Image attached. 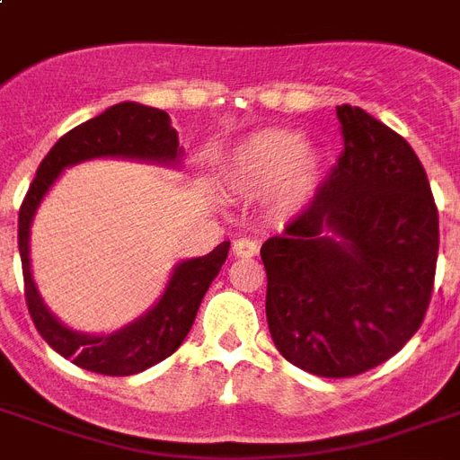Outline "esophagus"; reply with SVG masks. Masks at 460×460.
<instances>
[{"label": "esophagus", "mask_w": 460, "mask_h": 460, "mask_svg": "<svg viewBox=\"0 0 460 460\" xmlns=\"http://www.w3.org/2000/svg\"><path fill=\"white\" fill-rule=\"evenodd\" d=\"M231 251H234L236 258H252V255H258L260 245L252 238H236L234 245H231Z\"/></svg>", "instance_id": "obj_1"}]
</instances>
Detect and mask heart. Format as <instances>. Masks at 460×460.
Listing matches in <instances>:
<instances>
[{"instance_id":"obj_1","label":"heart","mask_w":460,"mask_h":460,"mask_svg":"<svg viewBox=\"0 0 460 460\" xmlns=\"http://www.w3.org/2000/svg\"><path fill=\"white\" fill-rule=\"evenodd\" d=\"M324 159L301 133L270 128L252 133L222 166L224 188L241 198H270L274 217L287 219L305 208L322 181Z\"/></svg>"}]
</instances>
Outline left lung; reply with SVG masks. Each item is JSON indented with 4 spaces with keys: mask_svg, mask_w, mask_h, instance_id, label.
I'll use <instances>...</instances> for the list:
<instances>
[{
    "mask_svg": "<svg viewBox=\"0 0 460 460\" xmlns=\"http://www.w3.org/2000/svg\"><path fill=\"white\" fill-rule=\"evenodd\" d=\"M343 153L287 231L267 238V324L288 363L353 377L420 329L439 215L413 147L360 107H336Z\"/></svg>",
    "mask_w": 460,
    "mask_h": 460,
    "instance_id": "1",
    "label": "left lung"
}]
</instances>
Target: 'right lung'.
<instances>
[{"label": "right lung", "mask_w": 460, "mask_h": 460, "mask_svg": "<svg viewBox=\"0 0 460 460\" xmlns=\"http://www.w3.org/2000/svg\"><path fill=\"white\" fill-rule=\"evenodd\" d=\"M102 157L179 166L183 147L179 146V133L172 126L169 114L147 104L119 102L104 110L100 117L75 126L74 131L61 136L40 162L38 173L18 212V252L23 265L25 303L40 336L59 356L74 360L83 370L126 377L162 363L183 343L209 284L229 255V241L219 243L202 258L176 262L159 301L124 327L110 334H88L66 327L45 305L32 279L31 226L40 202L45 200L64 169Z\"/></svg>", "instance_id": "1"}]
</instances>
